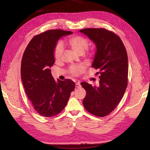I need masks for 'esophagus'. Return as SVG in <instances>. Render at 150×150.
I'll return each mask as SVG.
<instances>
[{
  "instance_id": "obj_1",
  "label": "esophagus",
  "mask_w": 150,
  "mask_h": 150,
  "mask_svg": "<svg viewBox=\"0 0 150 150\" xmlns=\"http://www.w3.org/2000/svg\"><path fill=\"white\" fill-rule=\"evenodd\" d=\"M75 86H76V88H81V84H80V83L79 82H78V83H76V84H75Z\"/></svg>"
}]
</instances>
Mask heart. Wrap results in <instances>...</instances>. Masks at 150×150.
<instances>
[{
  "label": "heart",
  "mask_w": 150,
  "mask_h": 150,
  "mask_svg": "<svg viewBox=\"0 0 150 150\" xmlns=\"http://www.w3.org/2000/svg\"><path fill=\"white\" fill-rule=\"evenodd\" d=\"M69 44L74 51L79 54H83L88 47V40L81 36H74L69 40ZM63 46L62 44L58 43L54 49V56L56 59H59L62 54ZM84 71V67L81 65L72 66L69 68L71 73L74 76H78Z\"/></svg>",
  "instance_id": "b5f03b06"
}]
</instances>
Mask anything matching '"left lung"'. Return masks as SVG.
<instances>
[{
	"label": "left lung",
	"instance_id": "left-lung-1",
	"mask_svg": "<svg viewBox=\"0 0 150 150\" xmlns=\"http://www.w3.org/2000/svg\"><path fill=\"white\" fill-rule=\"evenodd\" d=\"M96 45L92 67L99 74V86L81 83L86 95L84 107L91 114L107 116L115 110L123 96L128 84V64L126 48L118 35L103 28L79 30Z\"/></svg>",
	"mask_w": 150,
	"mask_h": 150
}]
</instances>
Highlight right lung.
<instances>
[{
	"label": "right lung",
	"instance_id": "obj_1",
	"mask_svg": "<svg viewBox=\"0 0 150 150\" xmlns=\"http://www.w3.org/2000/svg\"><path fill=\"white\" fill-rule=\"evenodd\" d=\"M71 31L49 30L35 35L22 56L21 74L25 92L40 115L52 117L60 113L67 103L75 83L71 79L54 80L51 69L55 59L57 40Z\"/></svg>",
	"mask_w": 150,
	"mask_h": 150
}]
</instances>
